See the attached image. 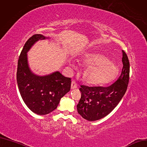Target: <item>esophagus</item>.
<instances>
[{
  "label": "esophagus",
  "mask_w": 147,
  "mask_h": 147,
  "mask_svg": "<svg viewBox=\"0 0 147 147\" xmlns=\"http://www.w3.org/2000/svg\"><path fill=\"white\" fill-rule=\"evenodd\" d=\"M77 88V83H76L75 81L73 80L72 83H71V88L72 89H75Z\"/></svg>",
  "instance_id": "1"
}]
</instances>
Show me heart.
Returning <instances> with one entry per match:
<instances>
[{
	"mask_svg": "<svg viewBox=\"0 0 147 147\" xmlns=\"http://www.w3.org/2000/svg\"><path fill=\"white\" fill-rule=\"evenodd\" d=\"M82 63L86 67L83 73V78L90 84L109 83L118 75L117 65L109 61V57L103 53H90L85 55L82 58Z\"/></svg>",
	"mask_w": 147,
	"mask_h": 147,
	"instance_id": "heart-1",
	"label": "heart"
}]
</instances>
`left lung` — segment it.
<instances>
[{"instance_id":"obj_1","label":"left lung","mask_w":147,"mask_h":147,"mask_svg":"<svg viewBox=\"0 0 147 147\" xmlns=\"http://www.w3.org/2000/svg\"><path fill=\"white\" fill-rule=\"evenodd\" d=\"M123 68L118 80L108 87L81 85V98L77 106L82 117L89 121L97 120L109 114L123 97L129 78V62L122 50Z\"/></svg>"}]
</instances>
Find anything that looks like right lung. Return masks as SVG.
<instances>
[{"mask_svg":"<svg viewBox=\"0 0 147 147\" xmlns=\"http://www.w3.org/2000/svg\"><path fill=\"white\" fill-rule=\"evenodd\" d=\"M47 38L34 34L25 42L18 62L17 83L20 94L27 107L34 113L45 115L56 109L60 99L70 90L71 78L59 72L38 76L30 70L27 53L38 40Z\"/></svg>","mask_w":147,"mask_h":147,"instance_id":"obj_1","label":"right lung"}]
</instances>
